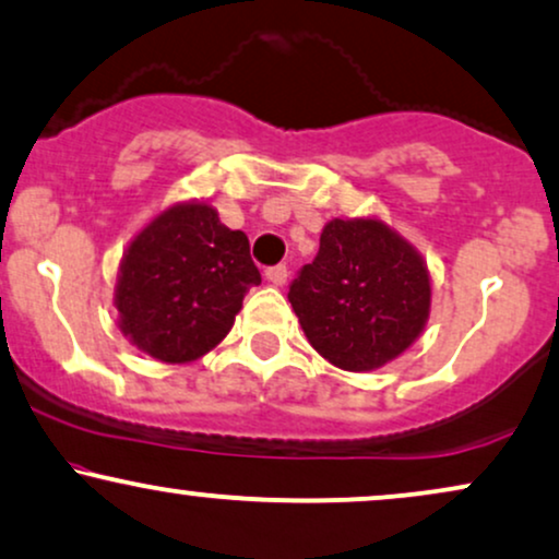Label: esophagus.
I'll list each match as a JSON object with an SVG mask.
<instances>
[{
    "label": "esophagus",
    "instance_id": "esophagus-1",
    "mask_svg": "<svg viewBox=\"0 0 559 559\" xmlns=\"http://www.w3.org/2000/svg\"><path fill=\"white\" fill-rule=\"evenodd\" d=\"M265 278L271 281L273 286H284L286 278H288V267H286V265H271V267H265Z\"/></svg>",
    "mask_w": 559,
    "mask_h": 559
}]
</instances>
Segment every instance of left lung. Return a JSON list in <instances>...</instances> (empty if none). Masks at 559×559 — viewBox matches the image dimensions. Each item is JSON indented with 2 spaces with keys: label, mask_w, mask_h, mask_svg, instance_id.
<instances>
[{
  "label": "left lung",
  "mask_w": 559,
  "mask_h": 559,
  "mask_svg": "<svg viewBox=\"0 0 559 559\" xmlns=\"http://www.w3.org/2000/svg\"><path fill=\"white\" fill-rule=\"evenodd\" d=\"M288 301L314 352L348 372H367L421 333L429 275L385 224L335 218L322 228L318 258L288 286Z\"/></svg>",
  "instance_id": "8db88e82"
}]
</instances>
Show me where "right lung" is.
<instances>
[{
    "label": "right lung",
    "mask_w": 559,
    "mask_h": 559,
    "mask_svg": "<svg viewBox=\"0 0 559 559\" xmlns=\"http://www.w3.org/2000/svg\"><path fill=\"white\" fill-rule=\"evenodd\" d=\"M250 239L211 205H174L134 237L122 260L117 309L124 335L160 361H192L231 331L260 284Z\"/></svg>",
    "instance_id": "add662e5"
}]
</instances>
